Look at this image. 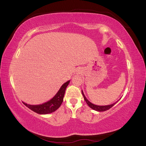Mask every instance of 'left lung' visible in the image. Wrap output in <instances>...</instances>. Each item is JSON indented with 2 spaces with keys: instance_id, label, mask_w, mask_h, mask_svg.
I'll list each match as a JSON object with an SVG mask.
<instances>
[{
  "instance_id": "1",
  "label": "left lung",
  "mask_w": 146,
  "mask_h": 146,
  "mask_svg": "<svg viewBox=\"0 0 146 146\" xmlns=\"http://www.w3.org/2000/svg\"><path fill=\"white\" fill-rule=\"evenodd\" d=\"M81 92H82L84 99H85V101H86V104H87L89 106V107H90L92 109H93L94 110H96L97 111H104L108 110H109L110 108H111L112 106H114L115 104L117 103V102L119 101H117L115 102V103H114L111 104H109V105H105V106L96 105V104H94L93 103H92L91 102L89 101L88 99H86V98L85 96V94H84V93H83V90H81Z\"/></svg>"
}]
</instances>
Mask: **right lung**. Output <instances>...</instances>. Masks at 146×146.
I'll return each mask as SVG.
<instances>
[{"label":"right lung","instance_id":"add662e5","mask_svg":"<svg viewBox=\"0 0 146 146\" xmlns=\"http://www.w3.org/2000/svg\"><path fill=\"white\" fill-rule=\"evenodd\" d=\"M70 81V80H68L63 84L60 90L56 94V95L49 101L45 102L44 103L40 104H29L24 103V102H22V103L27 108H29L30 110H31L38 114L45 115L52 113V112L55 111L56 110L60 108L61 104H62L65 90Z\"/></svg>","mask_w":146,"mask_h":146}]
</instances>
